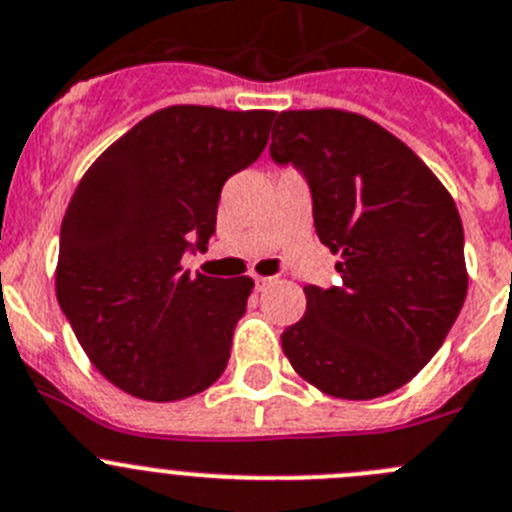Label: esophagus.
Here are the masks:
<instances>
[{"label": "esophagus", "mask_w": 512, "mask_h": 512, "mask_svg": "<svg viewBox=\"0 0 512 512\" xmlns=\"http://www.w3.org/2000/svg\"><path fill=\"white\" fill-rule=\"evenodd\" d=\"M272 280H275V278H262V275H255V288L262 290V288H265V285H270Z\"/></svg>", "instance_id": "34e87169"}]
</instances>
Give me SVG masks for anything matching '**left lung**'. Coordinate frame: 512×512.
<instances>
[{
	"label": "left lung",
	"mask_w": 512,
	"mask_h": 512,
	"mask_svg": "<svg viewBox=\"0 0 512 512\" xmlns=\"http://www.w3.org/2000/svg\"><path fill=\"white\" fill-rule=\"evenodd\" d=\"M270 159L308 181L318 240L341 257L338 288L308 285L283 351L315 389L376 399L439 351L467 295L455 202L412 148L346 111H285Z\"/></svg>",
	"instance_id": "1"
}]
</instances>
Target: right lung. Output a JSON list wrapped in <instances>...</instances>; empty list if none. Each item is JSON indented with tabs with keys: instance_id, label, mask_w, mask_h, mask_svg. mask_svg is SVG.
I'll list each match as a JSON object with an SVG mask.
<instances>
[{
	"instance_id": "1",
	"label": "right lung",
	"mask_w": 512,
	"mask_h": 512,
	"mask_svg": "<svg viewBox=\"0 0 512 512\" xmlns=\"http://www.w3.org/2000/svg\"><path fill=\"white\" fill-rule=\"evenodd\" d=\"M275 113L171 105L118 138L80 179L60 227L57 303L95 369L148 401L222 376L250 278L181 267L217 229L224 181L260 159Z\"/></svg>"
}]
</instances>
